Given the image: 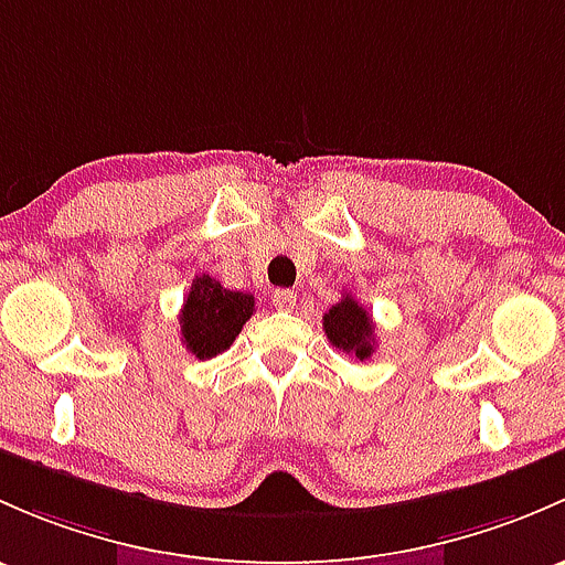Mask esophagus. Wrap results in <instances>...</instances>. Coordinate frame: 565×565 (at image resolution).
Listing matches in <instances>:
<instances>
[{"label": "esophagus", "mask_w": 565, "mask_h": 565, "mask_svg": "<svg viewBox=\"0 0 565 565\" xmlns=\"http://www.w3.org/2000/svg\"><path fill=\"white\" fill-rule=\"evenodd\" d=\"M271 305H275L277 310H294L296 294L294 290H275V294H271Z\"/></svg>", "instance_id": "esophagus-1"}]
</instances>
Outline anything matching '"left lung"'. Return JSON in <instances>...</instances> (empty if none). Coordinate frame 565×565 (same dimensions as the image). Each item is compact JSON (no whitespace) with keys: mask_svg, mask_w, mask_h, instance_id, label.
I'll list each match as a JSON object with an SVG mask.
<instances>
[{"mask_svg":"<svg viewBox=\"0 0 565 565\" xmlns=\"http://www.w3.org/2000/svg\"><path fill=\"white\" fill-rule=\"evenodd\" d=\"M323 331L331 345L348 356H356L359 362L370 359L375 351V323L370 312L348 294L323 316Z\"/></svg>","mask_w":565,"mask_h":565,"instance_id":"obj_1","label":"left lung"}]
</instances>
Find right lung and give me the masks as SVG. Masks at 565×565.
Returning a JSON list of instances; mask_svg holds the SVG:
<instances>
[{"instance_id":"add662e5","label":"right lung","mask_w":565,"mask_h":565,"mask_svg":"<svg viewBox=\"0 0 565 565\" xmlns=\"http://www.w3.org/2000/svg\"><path fill=\"white\" fill-rule=\"evenodd\" d=\"M253 312L255 296L223 288L209 275L195 277L179 316L182 342L198 359L217 356L228 351Z\"/></svg>"}]
</instances>
